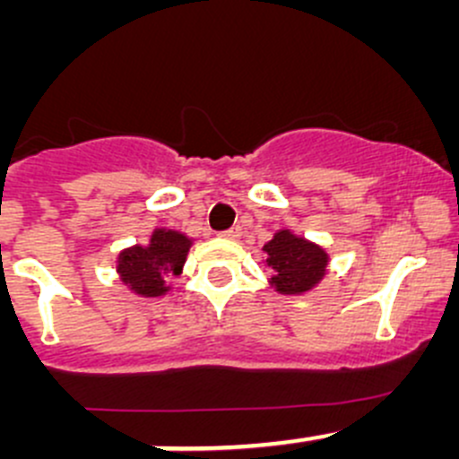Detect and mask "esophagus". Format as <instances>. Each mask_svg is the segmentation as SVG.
<instances>
[{
	"mask_svg": "<svg viewBox=\"0 0 459 459\" xmlns=\"http://www.w3.org/2000/svg\"><path fill=\"white\" fill-rule=\"evenodd\" d=\"M221 238H226V239H239V238H242V229H239V226H233V229L224 230V233H221Z\"/></svg>",
	"mask_w": 459,
	"mask_h": 459,
	"instance_id": "esophagus-1",
	"label": "esophagus"
}]
</instances>
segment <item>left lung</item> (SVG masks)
Listing matches in <instances>:
<instances>
[{"label":"left lung","mask_w":459,"mask_h":459,"mask_svg":"<svg viewBox=\"0 0 459 459\" xmlns=\"http://www.w3.org/2000/svg\"><path fill=\"white\" fill-rule=\"evenodd\" d=\"M264 253L273 268L271 286L281 295L307 293L326 275V251L290 230H277L271 242L264 244Z\"/></svg>","instance_id":"1"}]
</instances>
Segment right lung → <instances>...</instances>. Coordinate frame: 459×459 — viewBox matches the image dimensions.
<instances>
[{"instance_id": "obj_1", "label": "right lung", "mask_w": 459, "mask_h": 459, "mask_svg": "<svg viewBox=\"0 0 459 459\" xmlns=\"http://www.w3.org/2000/svg\"><path fill=\"white\" fill-rule=\"evenodd\" d=\"M191 244L179 230L155 229L148 247L137 244L119 253V280L142 298H160L170 289L166 280L182 273Z\"/></svg>"}]
</instances>
